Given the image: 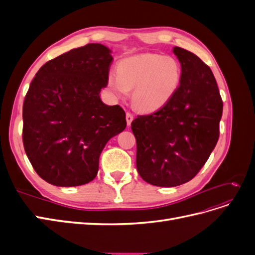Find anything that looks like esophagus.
<instances>
[{
  "instance_id": "obj_1",
  "label": "esophagus",
  "mask_w": 255,
  "mask_h": 255,
  "mask_svg": "<svg viewBox=\"0 0 255 255\" xmlns=\"http://www.w3.org/2000/svg\"><path fill=\"white\" fill-rule=\"evenodd\" d=\"M126 119H127V123H128V126H130V123H132V121H133V115H132V113L127 112V115H126Z\"/></svg>"
}]
</instances>
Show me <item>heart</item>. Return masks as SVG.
<instances>
[{
    "label": "heart",
    "instance_id": "1",
    "mask_svg": "<svg viewBox=\"0 0 255 255\" xmlns=\"http://www.w3.org/2000/svg\"><path fill=\"white\" fill-rule=\"evenodd\" d=\"M182 79V68L172 56L145 53L121 60L117 73H110L107 85L120 99L133 89V103L139 111L153 112L174 95Z\"/></svg>",
    "mask_w": 255,
    "mask_h": 255
}]
</instances>
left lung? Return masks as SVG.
<instances>
[{
    "mask_svg": "<svg viewBox=\"0 0 255 255\" xmlns=\"http://www.w3.org/2000/svg\"><path fill=\"white\" fill-rule=\"evenodd\" d=\"M182 79L159 110L132 121L136 166L149 184L173 187L201 170L219 138L223 103L211 68L194 53L175 47Z\"/></svg>",
    "mask_w": 255,
    "mask_h": 255,
    "instance_id": "obj_1",
    "label": "left lung"
}]
</instances>
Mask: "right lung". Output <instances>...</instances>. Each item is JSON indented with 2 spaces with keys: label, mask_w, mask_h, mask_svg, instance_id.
<instances>
[{
  "label": "right lung",
  "mask_w": 255,
  "mask_h": 255,
  "mask_svg": "<svg viewBox=\"0 0 255 255\" xmlns=\"http://www.w3.org/2000/svg\"><path fill=\"white\" fill-rule=\"evenodd\" d=\"M112 61L109 48L89 43L49 60L30 83L23 102V145L48 183L71 187L94 180L105 144L126 128L122 107L100 99Z\"/></svg>",
  "instance_id": "add662e5"
}]
</instances>
